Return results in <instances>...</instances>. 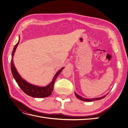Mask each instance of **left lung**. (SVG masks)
<instances>
[{
    "instance_id": "left-lung-1",
    "label": "left lung",
    "mask_w": 128,
    "mask_h": 128,
    "mask_svg": "<svg viewBox=\"0 0 128 128\" xmlns=\"http://www.w3.org/2000/svg\"><path fill=\"white\" fill-rule=\"evenodd\" d=\"M109 92H108L106 95H105L103 96L102 97H97V98H86L84 97H82L81 96L78 95V94L75 92V95L76 96V97L77 98H78L79 99L81 100L82 101H84V102H94V101H95V100H100L102 99L103 98H104L107 95V94H108Z\"/></svg>"
}]
</instances>
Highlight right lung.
I'll list each match as a JSON object with an SVG mask.
<instances>
[{
    "mask_svg": "<svg viewBox=\"0 0 128 128\" xmlns=\"http://www.w3.org/2000/svg\"><path fill=\"white\" fill-rule=\"evenodd\" d=\"M19 41L14 48L13 51L12 52V58L11 60V70L12 74L14 79L16 81L19 86L25 94L28 96L34 98H44L50 96L54 89V84L56 78L58 76L59 74L60 73L62 70L64 68H62L60 69L57 73L55 74L52 82L48 84L46 86H36L30 84L25 80L24 79L21 77V76L18 73L16 67L14 66V62H13V58L14 54V52L16 50V48H17L18 45L20 42V36H19Z\"/></svg>",
    "mask_w": 128,
    "mask_h": 128,
    "instance_id": "1",
    "label": "right lung"
}]
</instances>
